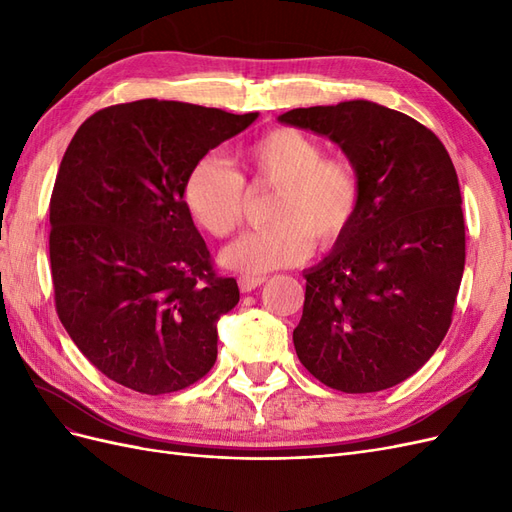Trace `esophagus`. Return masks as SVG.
Here are the masks:
<instances>
[{"label":"esophagus","instance_id":"1","mask_svg":"<svg viewBox=\"0 0 512 512\" xmlns=\"http://www.w3.org/2000/svg\"><path fill=\"white\" fill-rule=\"evenodd\" d=\"M265 282H267V277L243 275V277H239V288H241V292H252V290H256L258 286H262Z\"/></svg>","mask_w":512,"mask_h":512}]
</instances>
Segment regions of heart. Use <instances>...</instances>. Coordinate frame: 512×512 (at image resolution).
<instances>
[{"label": "heart", "instance_id": "b5f03b06", "mask_svg": "<svg viewBox=\"0 0 512 512\" xmlns=\"http://www.w3.org/2000/svg\"><path fill=\"white\" fill-rule=\"evenodd\" d=\"M256 179L280 188L271 207V226L247 230L228 243L222 267L262 275L303 262L314 239L331 247L352 226L361 205V183L350 162L324 158L316 138L292 128H275L245 151ZM183 203L192 220L213 237H226L241 222L243 179L218 156L190 168Z\"/></svg>", "mask_w": 512, "mask_h": 512}]
</instances>
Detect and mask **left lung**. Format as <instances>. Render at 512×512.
Here are the masks:
<instances>
[{
    "instance_id": "8db88e82",
    "label": "left lung",
    "mask_w": 512,
    "mask_h": 512,
    "mask_svg": "<svg viewBox=\"0 0 512 512\" xmlns=\"http://www.w3.org/2000/svg\"><path fill=\"white\" fill-rule=\"evenodd\" d=\"M277 121L327 136L361 183L352 226L303 271L294 350L331 389H391L431 359L451 327L466 265L451 156L421 123L369 100L292 108Z\"/></svg>"
}]
</instances>
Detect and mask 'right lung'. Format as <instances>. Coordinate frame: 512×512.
Returning a JSON list of instances; mask_svg holds the SVG:
<instances>
[{"mask_svg": "<svg viewBox=\"0 0 512 512\" xmlns=\"http://www.w3.org/2000/svg\"><path fill=\"white\" fill-rule=\"evenodd\" d=\"M256 119L149 98L76 130L51 196V275L61 324L106 378L162 395L218 359V322L239 286L215 275L183 183Z\"/></svg>", "mask_w": 512, "mask_h": 512, "instance_id": "right-lung-1", "label": "right lung"}]
</instances>
